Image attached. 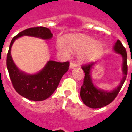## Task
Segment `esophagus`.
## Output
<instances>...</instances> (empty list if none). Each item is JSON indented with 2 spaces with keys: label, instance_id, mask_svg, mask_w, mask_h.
<instances>
[{
  "label": "esophagus",
  "instance_id": "1",
  "mask_svg": "<svg viewBox=\"0 0 132 132\" xmlns=\"http://www.w3.org/2000/svg\"><path fill=\"white\" fill-rule=\"evenodd\" d=\"M77 66V64L75 63V62H70V68H75Z\"/></svg>",
  "mask_w": 132,
  "mask_h": 132
}]
</instances>
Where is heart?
<instances>
[{
  "label": "heart",
  "instance_id": "obj_1",
  "mask_svg": "<svg viewBox=\"0 0 132 132\" xmlns=\"http://www.w3.org/2000/svg\"><path fill=\"white\" fill-rule=\"evenodd\" d=\"M68 45L64 40L60 39L57 42L58 48L66 53H70V50L81 53L80 57L84 61L94 60L101 54L103 46L99 42H95L93 38L84 35H74L68 38Z\"/></svg>",
  "mask_w": 132,
  "mask_h": 132
}]
</instances>
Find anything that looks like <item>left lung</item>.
Listing matches in <instances>:
<instances>
[{
	"label": "left lung",
	"instance_id": "obj_1",
	"mask_svg": "<svg viewBox=\"0 0 132 132\" xmlns=\"http://www.w3.org/2000/svg\"><path fill=\"white\" fill-rule=\"evenodd\" d=\"M114 49L117 53L121 55L123 57V72L124 76L120 83V85L112 91L108 92V91L100 90L94 86L90 76V70L92 66H94V63L91 62L81 66V68L85 73V76L84 79V84L81 88L80 96L84 103L91 108H102L106 106L111 102H112L118 95L119 91L121 90L126 79L127 74V56L125 48L123 46V44L120 40H117L114 46Z\"/></svg>",
	"mask_w": 132,
	"mask_h": 132
}]
</instances>
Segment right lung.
<instances>
[{
	"label": "right lung",
	"mask_w": 132,
	"mask_h": 132,
	"mask_svg": "<svg viewBox=\"0 0 132 132\" xmlns=\"http://www.w3.org/2000/svg\"><path fill=\"white\" fill-rule=\"evenodd\" d=\"M22 36H33L49 40L53 34L44 27H36L24 30L13 37L9 45L7 57L9 75L15 91L21 96L31 101H43L48 98L57 89L62 76L69 67V62L48 61L41 71L35 75H28L20 71L11 56V48L17 38Z\"/></svg>",
	"instance_id": "1"
}]
</instances>
